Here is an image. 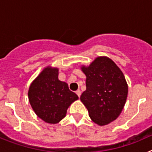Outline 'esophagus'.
I'll return each instance as SVG.
<instances>
[{
    "instance_id": "obj_1",
    "label": "esophagus",
    "mask_w": 152,
    "mask_h": 152,
    "mask_svg": "<svg viewBox=\"0 0 152 152\" xmlns=\"http://www.w3.org/2000/svg\"><path fill=\"white\" fill-rule=\"evenodd\" d=\"M76 94H77V96H78V97H80V94H81V93H80V90H77V91H76Z\"/></svg>"
}]
</instances>
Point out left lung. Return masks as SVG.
Masks as SVG:
<instances>
[{
  "instance_id": "1",
  "label": "left lung",
  "mask_w": 152,
  "mask_h": 152,
  "mask_svg": "<svg viewBox=\"0 0 152 152\" xmlns=\"http://www.w3.org/2000/svg\"><path fill=\"white\" fill-rule=\"evenodd\" d=\"M86 91L80 100L92 121L105 126L120 115L128 95V84L120 68L107 56L96 58L88 66L82 65Z\"/></svg>"
}]
</instances>
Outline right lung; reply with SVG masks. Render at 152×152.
Returning a JSON list of instances; mask_svg holds the SVG:
<instances>
[{"mask_svg":"<svg viewBox=\"0 0 152 152\" xmlns=\"http://www.w3.org/2000/svg\"><path fill=\"white\" fill-rule=\"evenodd\" d=\"M28 97L37 116L50 124L59 123L68 107L78 99L67 83L58 80V68L51 66L45 67L31 83Z\"/></svg>","mask_w":152,"mask_h":152,"instance_id":"right-lung-1","label":"right lung"}]
</instances>
